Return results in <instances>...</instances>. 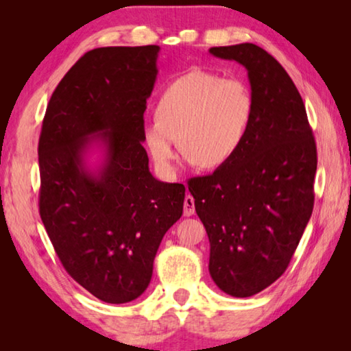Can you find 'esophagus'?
<instances>
[{
	"mask_svg": "<svg viewBox=\"0 0 351 351\" xmlns=\"http://www.w3.org/2000/svg\"><path fill=\"white\" fill-rule=\"evenodd\" d=\"M193 213H195V199L192 195H186V198H184V215L192 217Z\"/></svg>",
	"mask_w": 351,
	"mask_h": 351,
	"instance_id": "obj_1",
	"label": "esophagus"
}]
</instances>
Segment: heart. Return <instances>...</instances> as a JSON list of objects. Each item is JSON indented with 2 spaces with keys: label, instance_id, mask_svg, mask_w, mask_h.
Returning <instances> with one entry per match:
<instances>
[{
  "label": "heart",
  "instance_id": "b5f03b06",
  "mask_svg": "<svg viewBox=\"0 0 351 351\" xmlns=\"http://www.w3.org/2000/svg\"><path fill=\"white\" fill-rule=\"evenodd\" d=\"M252 111V94L241 80L192 69L162 91L156 116L142 130L145 147L165 176L175 173L180 144L190 162L219 167L245 141Z\"/></svg>",
  "mask_w": 351,
  "mask_h": 351
}]
</instances>
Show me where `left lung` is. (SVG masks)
I'll use <instances>...</instances> for the list:
<instances>
[{
	"label": "left lung",
	"instance_id": "1",
	"mask_svg": "<svg viewBox=\"0 0 351 351\" xmlns=\"http://www.w3.org/2000/svg\"><path fill=\"white\" fill-rule=\"evenodd\" d=\"M247 71L254 99L245 141L189 190L210 243L209 272L226 294L251 297L288 268L311 218L316 142L304 100L274 57L252 43L209 49Z\"/></svg>",
	"mask_w": 351,
	"mask_h": 351
}]
</instances>
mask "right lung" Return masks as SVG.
<instances>
[{"label": "right lung", "mask_w": 351, "mask_h": 351, "mask_svg": "<svg viewBox=\"0 0 351 351\" xmlns=\"http://www.w3.org/2000/svg\"><path fill=\"white\" fill-rule=\"evenodd\" d=\"M159 49L86 52L52 93L41 127V221L68 274L106 304L144 293L162 237L182 215L186 187L156 180L142 147Z\"/></svg>", "instance_id": "add662e5"}]
</instances>
